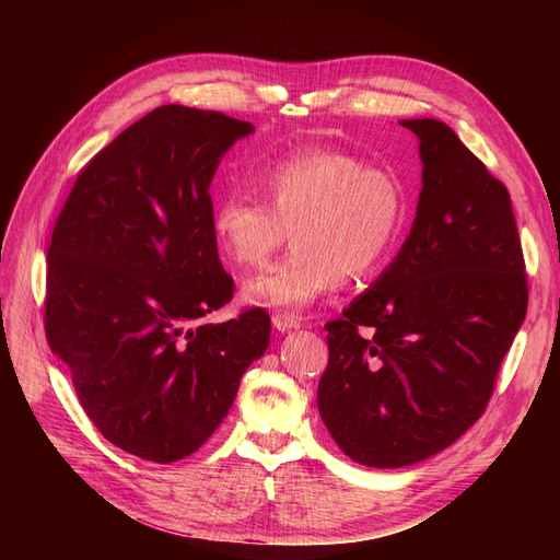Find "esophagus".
I'll return each mask as SVG.
<instances>
[{
  "instance_id": "obj_1",
  "label": "esophagus",
  "mask_w": 560,
  "mask_h": 560,
  "mask_svg": "<svg viewBox=\"0 0 560 560\" xmlns=\"http://www.w3.org/2000/svg\"><path fill=\"white\" fill-rule=\"evenodd\" d=\"M301 325V317L294 315V313H287V311H276L273 313V327L278 331H290L294 327Z\"/></svg>"
}]
</instances>
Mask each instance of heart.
<instances>
[{"instance_id":"heart-1","label":"heart","mask_w":560,"mask_h":560,"mask_svg":"<svg viewBox=\"0 0 560 560\" xmlns=\"http://www.w3.org/2000/svg\"><path fill=\"white\" fill-rule=\"evenodd\" d=\"M257 184L264 200H217L212 233L231 264L257 268L292 229V252L245 284V296L261 306H308L338 278L369 276L395 245L406 217L401 179L352 151L276 159L261 167Z\"/></svg>"}]
</instances>
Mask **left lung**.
<instances>
[{"label": "left lung", "mask_w": 560, "mask_h": 560, "mask_svg": "<svg viewBox=\"0 0 560 560\" xmlns=\"http://www.w3.org/2000/svg\"><path fill=\"white\" fill-rule=\"evenodd\" d=\"M418 135L422 191L397 259L325 325L322 420L348 457L404 467L477 422L528 311L512 198L436 118Z\"/></svg>", "instance_id": "obj_1"}]
</instances>
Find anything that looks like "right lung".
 <instances>
[{"label":"right lung","instance_id":"add662e5","mask_svg":"<svg viewBox=\"0 0 560 560\" xmlns=\"http://www.w3.org/2000/svg\"><path fill=\"white\" fill-rule=\"evenodd\" d=\"M252 124L163 105L81 167L48 243L46 341L107 442L177 463L229 413L270 341L264 308L208 325L233 299L210 182Z\"/></svg>","mask_w":560,"mask_h":560}]
</instances>
